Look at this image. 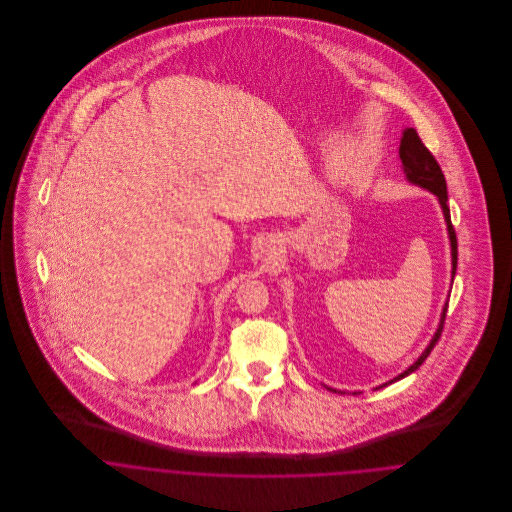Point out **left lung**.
I'll return each instance as SVG.
<instances>
[{"instance_id":"left-lung-1","label":"left lung","mask_w":512,"mask_h":512,"mask_svg":"<svg viewBox=\"0 0 512 512\" xmlns=\"http://www.w3.org/2000/svg\"><path fill=\"white\" fill-rule=\"evenodd\" d=\"M400 159H402V171H404V177L410 185H416L420 189H426L430 191L432 195H436L438 199L439 207H441V213H443V219H445V226H447V236H449V246H451V282L455 278V270H457V238H455V230L451 226V217H449V207H447V185H445V177L439 169L438 161L436 157L430 153V149L422 144L418 132L414 128H406L402 132V138H400ZM445 313H447V301L441 309V315H439V325L430 341V345L424 349V353L408 366L404 372H400L398 376H394L392 380L376 386L374 390L378 388H384L396 380H402L404 376L412 374L414 370H418L422 363L428 359V355L432 353V349L436 347L438 343L439 335H441V329H443V321H445ZM327 390L331 392H341V390H335V388H329L325 386ZM345 394V392H341ZM353 394H359V392H353Z\"/></svg>"}]
</instances>
